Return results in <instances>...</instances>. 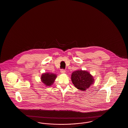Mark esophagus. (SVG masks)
Segmentation results:
<instances>
[{
	"mask_svg": "<svg viewBox=\"0 0 128 128\" xmlns=\"http://www.w3.org/2000/svg\"><path fill=\"white\" fill-rule=\"evenodd\" d=\"M60 72H61V73H65V70H64V69H61V70H60Z\"/></svg>",
	"mask_w": 128,
	"mask_h": 128,
	"instance_id": "1",
	"label": "esophagus"
}]
</instances>
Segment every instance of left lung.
Here are the masks:
<instances>
[{
    "label": "left lung",
    "instance_id": "1",
    "mask_svg": "<svg viewBox=\"0 0 128 128\" xmlns=\"http://www.w3.org/2000/svg\"><path fill=\"white\" fill-rule=\"evenodd\" d=\"M72 80L74 85L78 89L85 91L94 82L93 77L86 71L78 70L72 74Z\"/></svg>",
    "mask_w": 128,
    "mask_h": 128
}]
</instances>
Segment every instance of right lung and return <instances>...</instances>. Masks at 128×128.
<instances>
[{"instance_id":"obj_1","label":"right lung","mask_w":128,"mask_h":128,"mask_svg":"<svg viewBox=\"0 0 128 128\" xmlns=\"http://www.w3.org/2000/svg\"><path fill=\"white\" fill-rule=\"evenodd\" d=\"M56 77V75L54 74L46 73L43 74L41 76V80L43 83L46 86L52 85Z\"/></svg>"}]
</instances>
